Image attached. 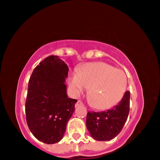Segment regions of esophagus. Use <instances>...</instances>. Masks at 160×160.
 Here are the masks:
<instances>
[{
    "label": "esophagus",
    "mask_w": 160,
    "mask_h": 160,
    "mask_svg": "<svg viewBox=\"0 0 160 160\" xmlns=\"http://www.w3.org/2000/svg\"><path fill=\"white\" fill-rule=\"evenodd\" d=\"M81 106H83V104H82V102H81V101H80V100H78V102H76V104H75V107L77 108V107Z\"/></svg>",
    "instance_id": "1"
}]
</instances>
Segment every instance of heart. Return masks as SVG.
Segmentation results:
<instances>
[{
  "label": "heart",
  "mask_w": 160,
  "mask_h": 160,
  "mask_svg": "<svg viewBox=\"0 0 160 160\" xmlns=\"http://www.w3.org/2000/svg\"><path fill=\"white\" fill-rule=\"evenodd\" d=\"M126 74L105 62L86 64L74 73L69 80L74 94H82L89 88L88 98L96 108L108 109L116 106L124 96L127 88Z\"/></svg>",
  "instance_id": "obj_1"
}]
</instances>
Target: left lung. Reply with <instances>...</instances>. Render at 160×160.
I'll list each match as a JSON object with an SVG mask.
<instances>
[{
  "label": "left lung",
  "mask_w": 160,
  "mask_h": 160,
  "mask_svg": "<svg viewBox=\"0 0 160 160\" xmlns=\"http://www.w3.org/2000/svg\"><path fill=\"white\" fill-rule=\"evenodd\" d=\"M130 92H126L118 104L106 112H88L86 127L91 136L98 141H108L120 133L129 114Z\"/></svg>",
  "instance_id": "left-lung-1"
}]
</instances>
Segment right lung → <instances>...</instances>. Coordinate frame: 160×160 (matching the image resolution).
Here are the masks:
<instances>
[{
    "instance_id": "obj_1",
    "label": "right lung",
    "mask_w": 160,
    "mask_h": 160,
    "mask_svg": "<svg viewBox=\"0 0 160 160\" xmlns=\"http://www.w3.org/2000/svg\"><path fill=\"white\" fill-rule=\"evenodd\" d=\"M68 72L65 62L52 55L40 62L30 77L26 122L35 138L46 144L61 140L74 112L77 100L68 98L66 92Z\"/></svg>"
}]
</instances>
